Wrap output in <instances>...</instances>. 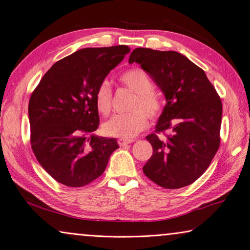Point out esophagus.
Listing matches in <instances>:
<instances>
[{"label":"esophagus","instance_id":"1","mask_svg":"<svg viewBox=\"0 0 250 250\" xmlns=\"http://www.w3.org/2000/svg\"><path fill=\"white\" fill-rule=\"evenodd\" d=\"M132 142H134V140H124V139H120V140H118V144H119V146H126L128 144H130V143H132Z\"/></svg>","mask_w":250,"mask_h":250}]
</instances>
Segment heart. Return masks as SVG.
<instances>
[{"mask_svg":"<svg viewBox=\"0 0 250 250\" xmlns=\"http://www.w3.org/2000/svg\"><path fill=\"white\" fill-rule=\"evenodd\" d=\"M120 82L135 93L130 105L131 113L117 115L103 125L105 135L128 140L145 130L148 126V117L155 120L163 111V101L156 93L155 83L141 68H131L120 76ZM94 103L98 111L108 116L113 108V89L107 81H102L95 89Z\"/></svg>","mask_w":250,"mask_h":250,"instance_id":"heart-1","label":"heart"}]
</instances>
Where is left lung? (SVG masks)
Wrapping results in <instances>:
<instances>
[{
  "instance_id": "left-lung-1",
  "label": "left lung",
  "mask_w": 250,
  "mask_h": 250,
  "mask_svg": "<svg viewBox=\"0 0 250 250\" xmlns=\"http://www.w3.org/2000/svg\"><path fill=\"white\" fill-rule=\"evenodd\" d=\"M129 62L141 64L167 99L155 133L146 136L153 152L143 172L162 188L186 187L206 171L219 148L220 97L204 71L179 52L136 48Z\"/></svg>"
}]
</instances>
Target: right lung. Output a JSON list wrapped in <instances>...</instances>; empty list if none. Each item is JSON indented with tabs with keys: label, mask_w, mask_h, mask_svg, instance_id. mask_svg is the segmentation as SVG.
I'll use <instances>...</instances> for the list:
<instances>
[{
	"label": "right lung",
	"mask_w": 250,
	"mask_h": 250,
	"mask_svg": "<svg viewBox=\"0 0 250 250\" xmlns=\"http://www.w3.org/2000/svg\"><path fill=\"white\" fill-rule=\"evenodd\" d=\"M130 51L125 45L83 48L52 65L29 101L30 142L37 161L58 183L83 187L100 177L117 148L99 128L98 84Z\"/></svg>",
	"instance_id": "1"
}]
</instances>
